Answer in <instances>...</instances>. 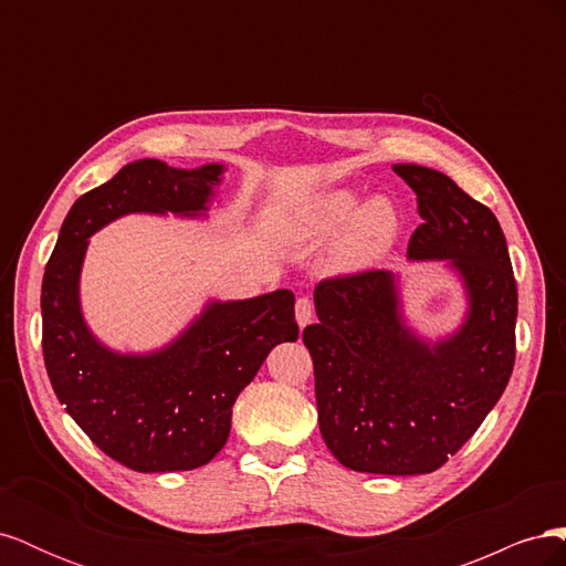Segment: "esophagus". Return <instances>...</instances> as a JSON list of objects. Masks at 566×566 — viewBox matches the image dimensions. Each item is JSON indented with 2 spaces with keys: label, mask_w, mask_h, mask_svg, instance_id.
<instances>
[{
  "label": "esophagus",
  "mask_w": 566,
  "mask_h": 566,
  "mask_svg": "<svg viewBox=\"0 0 566 566\" xmlns=\"http://www.w3.org/2000/svg\"><path fill=\"white\" fill-rule=\"evenodd\" d=\"M295 318L300 323V328H304V325L312 323V318H314V302L310 297H300L295 302Z\"/></svg>",
  "instance_id": "1"
}]
</instances>
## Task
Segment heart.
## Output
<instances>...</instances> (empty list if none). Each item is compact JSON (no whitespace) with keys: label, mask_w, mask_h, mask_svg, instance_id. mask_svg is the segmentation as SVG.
Returning a JSON list of instances; mask_svg holds the SVG:
<instances>
[{"label":"heart","mask_w":566,"mask_h":566,"mask_svg":"<svg viewBox=\"0 0 566 566\" xmlns=\"http://www.w3.org/2000/svg\"><path fill=\"white\" fill-rule=\"evenodd\" d=\"M349 188L321 193L302 217L306 235H339L331 250V266L339 273H356L373 266L389 252L399 233V214L387 198H370L364 205Z\"/></svg>","instance_id":"obj_1"}]
</instances>
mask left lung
<instances>
[{
	"label": "left lung",
	"instance_id": "obj_1",
	"mask_svg": "<svg viewBox=\"0 0 566 566\" xmlns=\"http://www.w3.org/2000/svg\"><path fill=\"white\" fill-rule=\"evenodd\" d=\"M418 196L422 224L408 260H447L465 283L460 331L434 345L406 328L389 271L325 279L318 323L302 339L314 361L325 447L356 472L427 474L458 453L499 403L515 366L517 283L486 205L447 175L394 165Z\"/></svg>",
	"mask_w": 566,
	"mask_h": 566
}]
</instances>
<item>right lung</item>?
<instances>
[{
	"instance_id": "add662e5",
	"label": "right lung",
	"mask_w": 566,
	"mask_h": 566,
	"mask_svg": "<svg viewBox=\"0 0 566 566\" xmlns=\"http://www.w3.org/2000/svg\"><path fill=\"white\" fill-rule=\"evenodd\" d=\"M221 165L177 169L136 160L67 212L42 281V352L59 401L96 447L136 472L193 470L229 439L231 408L281 342H295V295L210 302L160 352L115 354L90 333L80 312L87 238L129 212L208 210Z\"/></svg>"
}]
</instances>
